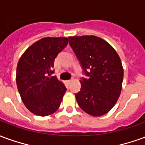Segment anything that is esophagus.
<instances>
[{"mask_svg": "<svg viewBox=\"0 0 145 145\" xmlns=\"http://www.w3.org/2000/svg\"><path fill=\"white\" fill-rule=\"evenodd\" d=\"M71 82H72V80H71H71H67V83L69 85V84H71Z\"/></svg>", "mask_w": 145, "mask_h": 145, "instance_id": "esophagus-1", "label": "esophagus"}]
</instances>
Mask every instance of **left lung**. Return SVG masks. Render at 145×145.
I'll return each instance as SVG.
<instances>
[{
    "label": "left lung",
    "mask_w": 145,
    "mask_h": 145,
    "mask_svg": "<svg viewBox=\"0 0 145 145\" xmlns=\"http://www.w3.org/2000/svg\"><path fill=\"white\" fill-rule=\"evenodd\" d=\"M69 43L86 76L76 93L80 108L92 116L109 112L118 100L122 89L123 68L112 46L98 36H70Z\"/></svg>",
    "instance_id": "1"
}]
</instances>
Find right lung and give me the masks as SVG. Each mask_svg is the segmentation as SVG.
<instances>
[{"mask_svg": "<svg viewBox=\"0 0 145 145\" xmlns=\"http://www.w3.org/2000/svg\"><path fill=\"white\" fill-rule=\"evenodd\" d=\"M67 43L66 37H45L31 45L18 60V90L25 107L35 115H51L60 107L67 88L51 75L55 58Z\"/></svg>", "mask_w": 145, "mask_h": 145, "instance_id": "add662e5", "label": "right lung"}]
</instances>
